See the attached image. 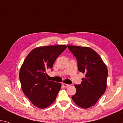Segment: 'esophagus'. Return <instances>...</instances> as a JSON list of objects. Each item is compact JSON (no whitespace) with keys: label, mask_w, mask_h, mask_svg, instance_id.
<instances>
[{"label":"esophagus","mask_w":123,"mask_h":123,"mask_svg":"<svg viewBox=\"0 0 123 123\" xmlns=\"http://www.w3.org/2000/svg\"><path fill=\"white\" fill-rule=\"evenodd\" d=\"M62 85H63V87H67L68 86H69V85L67 84H65V83H63V84H62Z\"/></svg>","instance_id":"34e87169"}]
</instances>
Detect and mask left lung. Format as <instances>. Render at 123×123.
Here are the masks:
<instances>
[{
  "instance_id": "8db88e82",
  "label": "left lung",
  "mask_w": 123,
  "mask_h": 123,
  "mask_svg": "<svg viewBox=\"0 0 123 123\" xmlns=\"http://www.w3.org/2000/svg\"><path fill=\"white\" fill-rule=\"evenodd\" d=\"M77 58L79 72L85 73L80 84L75 85L76 93L72 96L78 106L88 108L94 105L105 93L108 69L100 55L89 47L68 45Z\"/></svg>"
}]
</instances>
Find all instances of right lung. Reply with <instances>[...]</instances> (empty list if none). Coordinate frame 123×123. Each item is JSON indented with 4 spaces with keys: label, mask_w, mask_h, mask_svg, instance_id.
<instances>
[{
    "label": "right lung",
    "mask_w": 123,
    "mask_h": 123,
    "mask_svg": "<svg viewBox=\"0 0 123 123\" xmlns=\"http://www.w3.org/2000/svg\"><path fill=\"white\" fill-rule=\"evenodd\" d=\"M65 45L40 46L33 49L25 58L19 73L23 93L35 106L43 109L56 100L61 84L49 80L46 71L66 49Z\"/></svg>",
    "instance_id": "1"
}]
</instances>
